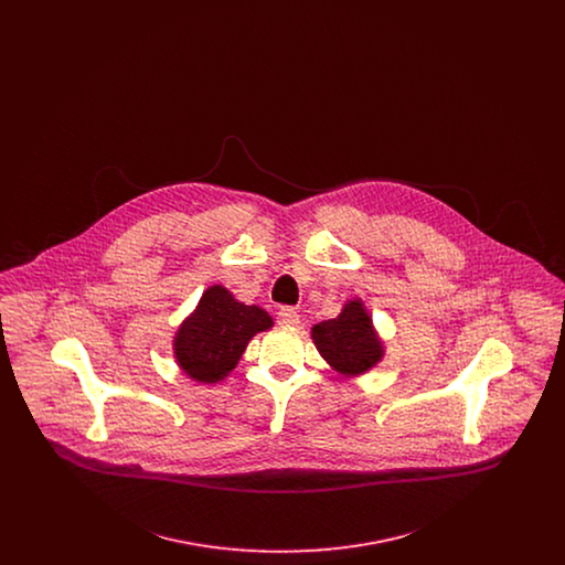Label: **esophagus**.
Wrapping results in <instances>:
<instances>
[{
	"label": "esophagus",
	"mask_w": 565,
	"mask_h": 565,
	"mask_svg": "<svg viewBox=\"0 0 565 565\" xmlns=\"http://www.w3.org/2000/svg\"><path fill=\"white\" fill-rule=\"evenodd\" d=\"M277 322L281 326H296L298 323V313H296L295 307H281L277 311Z\"/></svg>",
	"instance_id": "esophagus-1"
}]
</instances>
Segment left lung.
<instances>
[{
    "label": "left lung",
    "instance_id": "1",
    "mask_svg": "<svg viewBox=\"0 0 565 565\" xmlns=\"http://www.w3.org/2000/svg\"><path fill=\"white\" fill-rule=\"evenodd\" d=\"M313 341L323 360L345 375L366 373L383 355L373 322L360 300H350L334 320L318 323Z\"/></svg>",
    "mask_w": 565,
    "mask_h": 565
}]
</instances>
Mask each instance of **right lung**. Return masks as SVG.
<instances>
[{
	"mask_svg": "<svg viewBox=\"0 0 565 565\" xmlns=\"http://www.w3.org/2000/svg\"><path fill=\"white\" fill-rule=\"evenodd\" d=\"M270 326L265 309L242 305L226 288L212 286L178 330L175 358L186 375L215 383L237 366L249 339Z\"/></svg>",
	"mask_w": 565,
	"mask_h": 565,
	"instance_id": "right-lung-1",
	"label": "right lung"
}]
</instances>
